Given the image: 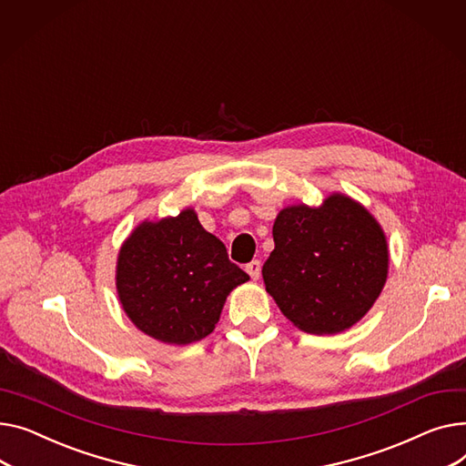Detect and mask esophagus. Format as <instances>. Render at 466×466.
<instances>
[{"label":"esophagus","instance_id":"obj_1","mask_svg":"<svg viewBox=\"0 0 466 466\" xmlns=\"http://www.w3.org/2000/svg\"><path fill=\"white\" fill-rule=\"evenodd\" d=\"M245 271L251 275L253 281H257V279L260 277V260H251L249 264L245 266Z\"/></svg>","mask_w":466,"mask_h":466}]
</instances>
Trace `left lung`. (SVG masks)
<instances>
[{"label":"left lung","mask_w":466,"mask_h":466,"mask_svg":"<svg viewBox=\"0 0 466 466\" xmlns=\"http://www.w3.org/2000/svg\"><path fill=\"white\" fill-rule=\"evenodd\" d=\"M275 249L262 266L266 290L307 333L356 324L382 292L388 245L358 202L331 195L322 208H285L273 225Z\"/></svg>","instance_id":"1"}]
</instances>
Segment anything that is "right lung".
Returning a JSON list of instances; mask_svg holds the SVG:
<instances>
[{
	"mask_svg": "<svg viewBox=\"0 0 466 466\" xmlns=\"http://www.w3.org/2000/svg\"><path fill=\"white\" fill-rule=\"evenodd\" d=\"M117 294L129 319L163 343L187 345L209 335L227 296L249 281L228 260L221 239L193 209L140 225L117 258Z\"/></svg>",
	"mask_w": 466,
	"mask_h": 466,
	"instance_id": "obj_1",
	"label": "right lung"
}]
</instances>
